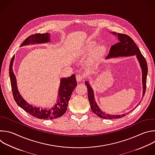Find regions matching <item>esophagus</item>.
<instances>
[{
    "label": "esophagus",
    "instance_id": "esophagus-1",
    "mask_svg": "<svg viewBox=\"0 0 155 155\" xmlns=\"http://www.w3.org/2000/svg\"><path fill=\"white\" fill-rule=\"evenodd\" d=\"M84 78V76L81 74H77L76 75V79L78 81H80L83 80Z\"/></svg>",
    "mask_w": 155,
    "mask_h": 155
}]
</instances>
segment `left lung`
<instances>
[{"mask_svg": "<svg viewBox=\"0 0 155 155\" xmlns=\"http://www.w3.org/2000/svg\"><path fill=\"white\" fill-rule=\"evenodd\" d=\"M116 35L117 33H114ZM118 36V42L111 46L110 54L107 57V58L110 57H127L131 55H136L140 63V66L142 71V84H143V95H144L146 90V83H147V75L148 72V67L147 61L144 57L141 54L139 48L137 47L136 44L134 43L132 38L126 34L119 33ZM87 88V95L89 104L91 105V108L92 112L97 115L98 117L105 119H120L125 116V114L122 115H111L106 114L104 112H102L101 110L97 106L96 102L94 100V93L92 88L89 86L87 82L85 83Z\"/></svg>", "mask_w": 155, "mask_h": 155, "instance_id": "1", "label": "left lung"}]
</instances>
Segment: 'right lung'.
<instances>
[{"label":"right lung","instance_id":"right-lung-1","mask_svg":"<svg viewBox=\"0 0 155 155\" xmlns=\"http://www.w3.org/2000/svg\"><path fill=\"white\" fill-rule=\"evenodd\" d=\"M49 41L50 37L48 33H35L27 37L21 46L32 43H44ZM14 59L15 55L13 56L10 61L9 74L13 95L16 104L27 113L38 119L51 120L62 116L67 110L69 101L71 98L72 92L77 85L75 75L73 74L68 78H61L60 87L59 89L60 91L58 100L57 101V104L54 107L48 110L39 109V108H35L30 105H28L20 95L17 87L16 77L12 69Z\"/></svg>","mask_w":155,"mask_h":155}]
</instances>
